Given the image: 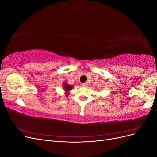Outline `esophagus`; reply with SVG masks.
Returning a JSON list of instances; mask_svg holds the SVG:
<instances>
[{
	"instance_id": "obj_1",
	"label": "esophagus",
	"mask_w": 157,
	"mask_h": 157,
	"mask_svg": "<svg viewBox=\"0 0 157 157\" xmlns=\"http://www.w3.org/2000/svg\"><path fill=\"white\" fill-rule=\"evenodd\" d=\"M82 86H84V87H87V86H88V84L86 83V82L83 83V84H82Z\"/></svg>"
}]
</instances>
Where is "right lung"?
Wrapping results in <instances>:
<instances>
[{
	"label": "right lung",
	"mask_w": 157,
	"mask_h": 157,
	"mask_svg": "<svg viewBox=\"0 0 157 157\" xmlns=\"http://www.w3.org/2000/svg\"><path fill=\"white\" fill-rule=\"evenodd\" d=\"M63 89H64L65 91L66 92V93H65V94H67V95H68V92H69V91H70V90H72V88H73V86H72V85L68 84H67V83H66V82H64V84H63Z\"/></svg>",
	"instance_id": "add662e5"
}]
</instances>
